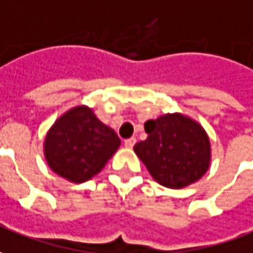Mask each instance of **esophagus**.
<instances>
[{"instance_id":"obj_1","label":"esophagus","mask_w":253,"mask_h":253,"mask_svg":"<svg viewBox=\"0 0 253 253\" xmlns=\"http://www.w3.org/2000/svg\"><path fill=\"white\" fill-rule=\"evenodd\" d=\"M135 143H136V139H135V137H129V139H126V140L124 142L125 147H128V149H132V147L135 146Z\"/></svg>"}]
</instances>
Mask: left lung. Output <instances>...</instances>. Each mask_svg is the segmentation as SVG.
Returning a JSON list of instances; mask_svg holds the SVG:
<instances>
[{
  "mask_svg": "<svg viewBox=\"0 0 253 253\" xmlns=\"http://www.w3.org/2000/svg\"><path fill=\"white\" fill-rule=\"evenodd\" d=\"M147 139L135 144V153L154 180L169 189H182L201 179L211 163L207 132L189 117L175 113L144 124Z\"/></svg>",
  "mask_w": 253,
  "mask_h": 253,
  "instance_id": "1",
  "label": "left lung"
}]
</instances>
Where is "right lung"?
Returning a JSON list of instances; mask_svg holds the SVG:
<instances>
[{"label":"right lung","instance_id":"1","mask_svg":"<svg viewBox=\"0 0 253 253\" xmlns=\"http://www.w3.org/2000/svg\"><path fill=\"white\" fill-rule=\"evenodd\" d=\"M114 130L97 120L86 106L64 113L48 130L43 154L49 168L73 183L97 175L120 147Z\"/></svg>","mask_w":253,"mask_h":253}]
</instances>
